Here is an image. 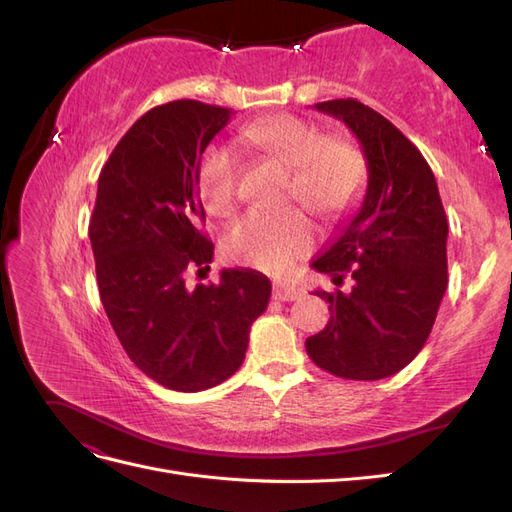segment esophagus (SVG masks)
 Segmentation results:
<instances>
[{
    "mask_svg": "<svg viewBox=\"0 0 512 512\" xmlns=\"http://www.w3.org/2000/svg\"><path fill=\"white\" fill-rule=\"evenodd\" d=\"M273 299L275 301H297L301 299V290L288 286V284H277L273 288Z\"/></svg>",
    "mask_w": 512,
    "mask_h": 512,
    "instance_id": "34e87169",
    "label": "esophagus"
}]
</instances>
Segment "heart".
Returning <instances> with one entry per match:
<instances>
[{
  "label": "heart",
  "mask_w": 512,
  "mask_h": 512,
  "mask_svg": "<svg viewBox=\"0 0 512 512\" xmlns=\"http://www.w3.org/2000/svg\"><path fill=\"white\" fill-rule=\"evenodd\" d=\"M241 143L292 170L288 198H297L324 220H335L359 203L365 160L344 138L324 136L297 115H275L243 128ZM241 160L228 145H211L198 164L200 198L213 215H228L237 205ZM314 241V226L299 209L280 213L250 211L230 226L224 252L230 260L267 273L286 271Z\"/></svg>",
  "instance_id": "obj_1"
}]
</instances>
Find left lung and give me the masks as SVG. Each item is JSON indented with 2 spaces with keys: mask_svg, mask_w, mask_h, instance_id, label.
Listing matches in <instances>:
<instances>
[{
  "mask_svg": "<svg viewBox=\"0 0 512 512\" xmlns=\"http://www.w3.org/2000/svg\"><path fill=\"white\" fill-rule=\"evenodd\" d=\"M344 121L367 162L365 198L312 262L350 292L314 290L331 318L307 337L318 367L346 380L397 374L421 352L438 316L446 275L448 222L429 164L389 119L359 100L318 102Z\"/></svg>",
  "mask_w": 512,
  "mask_h": 512,
  "instance_id": "left-lung-1",
  "label": "left lung"
}]
</instances>
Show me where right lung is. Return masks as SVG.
Instances as JSON below:
<instances>
[{"mask_svg": "<svg viewBox=\"0 0 512 512\" xmlns=\"http://www.w3.org/2000/svg\"><path fill=\"white\" fill-rule=\"evenodd\" d=\"M230 117V108L196 100L151 108L106 160L89 222L100 299L123 350L145 376L181 393L235 374L271 297L269 277L254 269L188 284L192 269L213 260L200 232L198 164Z\"/></svg>", "mask_w": 512, "mask_h": 512, "instance_id": "obj_1", "label": "right lung"}]
</instances>
